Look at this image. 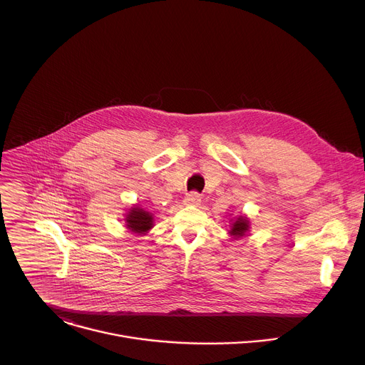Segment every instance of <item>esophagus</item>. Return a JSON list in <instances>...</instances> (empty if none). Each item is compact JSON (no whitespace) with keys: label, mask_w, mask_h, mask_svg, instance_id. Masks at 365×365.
Segmentation results:
<instances>
[{"label":"esophagus","mask_w":365,"mask_h":365,"mask_svg":"<svg viewBox=\"0 0 365 365\" xmlns=\"http://www.w3.org/2000/svg\"><path fill=\"white\" fill-rule=\"evenodd\" d=\"M200 195L196 193V192H192L189 195H186L185 197V205H189V206H199L200 205Z\"/></svg>","instance_id":"obj_1"}]
</instances>
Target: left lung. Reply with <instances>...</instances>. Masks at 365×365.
I'll list each match as a JSON object with an SVG mask.
<instances>
[{"label":"left lung","mask_w":365,"mask_h":365,"mask_svg":"<svg viewBox=\"0 0 365 365\" xmlns=\"http://www.w3.org/2000/svg\"><path fill=\"white\" fill-rule=\"evenodd\" d=\"M250 220L247 215H237L234 220H231V225L228 230V234L231 235V238L234 240H240L242 237H245L250 232Z\"/></svg>","instance_id":"8db88e82"}]
</instances>
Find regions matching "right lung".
Instances as JSON below:
<instances>
[{
    "label": "right lung",
    "mask_w": 365,
    "mask_h": 365,
    "mask_svg": "<svg viewBox=\"0 0 365 365\" xmlns=\"http://www.w3.org/2000/svg\"><path fill=\"white\" fill-rule=\"evenodd\" d=\"M125 228L137 235H145L154 227L153 214L140 203L133 205L124 215Z\"/></svg>",
    "instance_id": "obj_1"
}]
</instances>
